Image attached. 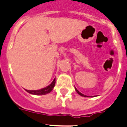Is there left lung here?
<instances>
[{"instance_id": "8db88e82", "label": "left lung", "mask_w": 127, "mask_h": 127, "mask_svg": "<svg viewBox=\"0 0 127 127\" xmlns=\"http://www.w3.org/2000/svg\"><path fill=\"white\" fill-rule=\"evenodd\" d=\"M75 91H77V93H78V94H79V95H81V96H83V97H87V96H86V95H83V94H82V93H80V92H79V91H78V90H77V89H76V88H75Z\"/></svg>"}]
</instances>
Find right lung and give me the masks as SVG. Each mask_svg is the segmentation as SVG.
<instances>
[{"instance_id": "1", "label": "right lung", "mask_w": 127, "mask_h": 127, "mask_svg": "<svg viewBox=\"0 0 127 127\" xmlns=\"http://www.w3.org/2000/svg\"><path fill=\"white\" fill-rule=\"evenodd\" d=\"M55 83H56V79H54L50 85H49L47 87H44L43 89H39V90H26V91L29 93H30V94H32V95H46V94H48V93H50L51 91H52L55 86Z\"/></svg>"}]
</instances>
